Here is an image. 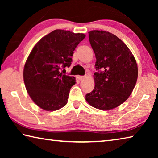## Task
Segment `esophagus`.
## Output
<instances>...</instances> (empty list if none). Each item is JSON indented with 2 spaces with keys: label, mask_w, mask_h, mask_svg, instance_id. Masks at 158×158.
I'll use <instances>...</instances> for the list:
<instances>
[{
  "label": "esophagus",
  "mask_w": 158,
  "mask_h": 158,
  "mask_svg": "<svg viewBox=\"0 0 158 158\" xmlns=\"http://www.w3.org/2000/svg\"><path fill=\"white\" fill-rule=\"evenodd\" d=\"M76 78H77V80H78V81H82L83 79H84V77L77 75V76L76 77Z\"/></svg>",
  "instance_id": "esophagus-1"
}]
</instances>
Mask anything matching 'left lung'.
<instances>
[{
    "mask_svg": "<svg viewBox=\"0 0 158 158\" xmlns=\"http://www.w3.org/2000/svg\"><path fill=\"white\" fill-rule=\"evenodd\" d=\"M89 42L95 53V87L85 95L90 105L110 110L129 98L137 83L138 68L129 48L109 32H89Z\"/></svg>",
    "mask_w": 158,
    "mask_h": 158,
    "instance_id": "left-lung-1",
    "label": "left lung"
}]
</instances>
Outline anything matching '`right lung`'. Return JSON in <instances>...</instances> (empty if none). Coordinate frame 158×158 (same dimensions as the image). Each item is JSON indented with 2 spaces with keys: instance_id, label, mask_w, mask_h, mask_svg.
Segmentation results:
<instances>
[{
  "instance_id": "right-lung-1",
  "label": "right lung",
  "mask_w": 158,
  "mask_h": 158,
  "mask_svg": "<svg viewBox=\"0 0 158 158\" xmlns=\"http://www.w3.org/2000/svg\"><path fill=\"white\" fill-rule=\"evenodd\" d=\"M85 37L58 29L42 37L29 54L23 81L31 98L44 110L56 111L66 105L76 80L60 70L70 66L74 51Z\"/></svg>"
}]
</instances>
